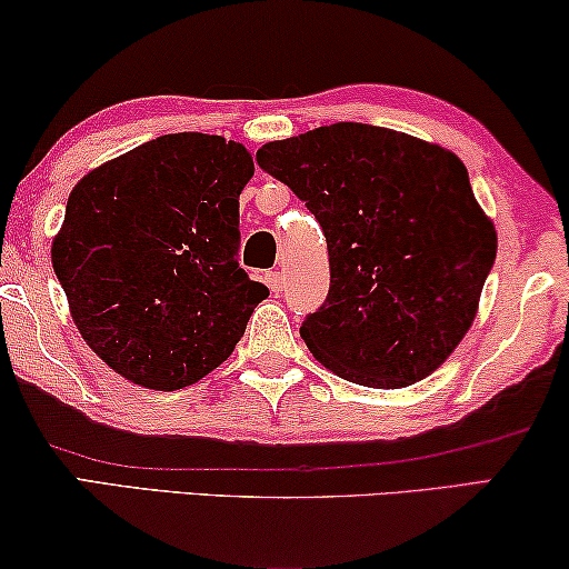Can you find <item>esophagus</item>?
Returning a JSON list of instances; mask_svg holds the SVG:
<instances>
[{"label": "esophagus", "mask_w": 569, "mask_h": 569, "mask_svg": "<svg viewBox=\"0 0 569 569\" xmlns=\"http://www.w3.org/2000/svg\"><path fill=\"white\" fill-rule=\"evenodd\" d=\"M263 282L269 284L271 295H282V292H284V277H282V271H267V277H263Z\"/></svg>", "instance_id": "34e87169"}]
</instances>
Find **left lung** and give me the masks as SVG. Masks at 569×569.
Listing matches in <instances>:
<instances>
[{"mask_svg": "<svg viewBox=\"0 0 569 569\" xmlns=\"http://www.w3.org/2000/svg\"><path fill=\"white\" fill-rule=\"evenodd\" d=\"M256 160L306 201L329 246V295L300 326L316 360L370 388L438 370L471 329L497 256L463 162L355 121L269 142Z\"/></svg>", "mask_w": 569, "mask_h": 569, "instance_id": "left-lung-1", "label": "left lung"}]
</instances>
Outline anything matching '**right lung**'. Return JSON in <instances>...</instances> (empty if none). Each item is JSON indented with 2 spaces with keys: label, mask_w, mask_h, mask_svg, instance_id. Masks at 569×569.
Here are the masks:
<instances>
[{
  "label": "right lung",
  "mask_w": 569,
  "mask_h": 569,
  "mask_svg": "<svg viewBox=\"0 0 569 569\" xmlns=\"http://www.w3.org/2000/svg\"><path fill=\"white\" fill-rule=\"evenodd\" d=\"M243 144L183 131L90 170L51 261L88 347L131 383L176 391L228 360L269 290L238 267Z\"/></svg>",
  "instance_id": "1"
}]
</instances>
